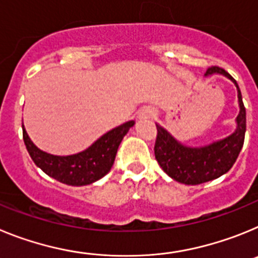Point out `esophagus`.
Instances as JSON below:
<instances>
[{
  "label": "esophagus",
  "instance_id": "1",
  "mask_svg": "<svg viewBox=\"0 0 258 258\" xmlns=\"http://www.w3.org/2000/svg\"><path fill=\"white\" fill-rule=\"evenodd\" d=\"M155 115H156V111L152 107H145V108H142L140 111V116L138 117L141 120H149V118L155 117Z\"/></svg>",
  "mask_w": 258,
  "mask_h": 258
}]
</instances>
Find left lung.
Listing matches in <instances>:
<instances>
[{"label":"left lung","mask_w":258,"mask_h":258,"mask_svg":"<svg viewBox=\"0 0 258 258\" xmlns=\"http://www.w3.org/2000/svg\"><path fill=\"white\" fill-rule=\"evenodd\" d=\"M223 75L235 84L238 89L239 115L236 129L229 137L203 147H187L175 140L169 132L156 124L157 136L155 142V157L164 172L174 181L184 184H200L212 181L229 172L236 161L245 136V107L241 99L238 84L230 74L220 67H211L209 75Z\"/></svg>","instance_id":"obj_1"}]
</instances>
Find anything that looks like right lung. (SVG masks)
<instances>
[{"instance_id":"add662e5","label":"right lung","mask_w":258,"mask_h":258,"mask_svg":"<svg viewBox=\"0 0 258 258\" xmlns=\"http://www.w3.org/2000/svg\"><path fill=\"white\" fill-rule=\"evenodd\" d=\"M133 125V120L125 122L107 132L84 151L68 156H56L40 150L31 141L24 125L22 127L23 140L29 156L42 172L61 183L85 186L101 179L111 170L118 146Z\"/></svg>"}]
</instances>
